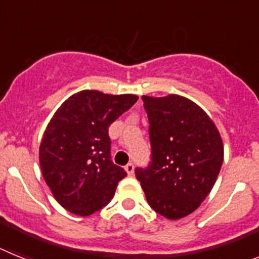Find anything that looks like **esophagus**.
<instances>
[{"mask_svg":"<svg viewBox=\"0 0 259 259\" xmlns=\"http://www.w3.org/2000/svg\"><path fill=\"white\" fill-rule=\"evenodd\" d=\"M124 170L127 171V174L130 176L131 175H134V171H135V166H134V163H128V164H125L124 166Z\"/></svg>","mask_w":259,"mask_h":259,"instance_id":"34e87169","label":"esophagus"}]
</instances>
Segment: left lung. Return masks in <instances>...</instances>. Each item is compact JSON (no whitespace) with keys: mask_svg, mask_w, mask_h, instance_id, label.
<instances>
[{"mask_svg":"<svg viewBox=\"0 0 259 259\" xmlns=\"http://www.w3.org/2000/svg\"><path fill=\"white\" fill-rule=\"evenodd\" d=\"M152 162L135 170L148 203L167 219L184 218L214 187L223 163L218 128L197 104L178 95L143 96Z\"/></svg>","mask_w":259,"mask_h":259,"instance_id":"8db88e82","label":"left lung"}]
</instances>
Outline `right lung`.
Segmentation results:
<instances>
[{
  "instance_id": "obj_1",
  "label": "right lung",
  "mask_w": 259,
  "mask_h": 259,
  "mask_svg": "<svg viewBox=\"0 0 259 259\" xmlns=\"http://www.w3.org/2000/svg\"><path fill=\"white\" fill-rule=\"evenodd\" d=\"M137 100L87 89L50 119L38 152L41 171L54 198L72 214L88 217L106 206L127 175L111 161L109 127Z\"/></svg>"
}]
</instances>
